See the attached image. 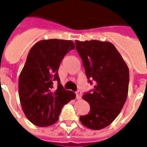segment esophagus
<instances>
[{
  "instance_id": "34e87169",
  "label": "esophagus",
  "mask_w": 147,
  "mask_h": 147,
  "mask_svg": "<svg viewBox=\"0 0 147 147\" xmlns=\"http://www.w3.org/2000/svg\"><path fill=\"white\" fill-rule=\"evenodd\" d=\"M81 91L80 90H77L76 91V96H77V99H80V97H81Z\"/></svg>"
}]
</instances>
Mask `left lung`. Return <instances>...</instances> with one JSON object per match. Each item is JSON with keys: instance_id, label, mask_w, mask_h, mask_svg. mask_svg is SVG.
Segmentation results:
<instances>
[{"instance_id": "left-lung-1", "label": "left lung", "mask_w": 147, "mask_h": 147, "mask_svg": "<svg viewBox=\"0 0 147 147\" xmlns=\"http://www.w3.org/2000/svg\"><path fill=\"white\" fill-rule=\"evenodd\" d=\"M76 50L84 64L86 78L94 88L83 98L90 107L80 117L82 124L92 129L107 127L119 115L128 94L129 69L114 45L96 40H76Z\"/></svg>"}]
</instances>
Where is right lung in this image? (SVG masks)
<instances>
[{
    "label": "right lung",
    "mask_w": 147,
    "mask_h": 147,
    "mask_svg": "<svg viewBox=\"0 0 147 147\" xmlns=\"http://www.w3.org/2000/svg\"><path fill=\"white\" fill-rule=\"evenodd\" d=\"M74 48L71 40H44L35 44L28 53L19 77V97L25 116L37 127L54 124L63 106L76 97L74 92L64 90L58 76L64 56Z\"/></svg>",
    "instance_id": "1"
}]
</instances>
